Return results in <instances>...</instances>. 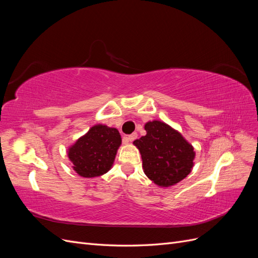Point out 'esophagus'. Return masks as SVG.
I'll return each mask as SVG.
<instances>
[{
    "label": "esophagus",
    "instance_id": "esophagus-1",
    "mask_svg": "<svg viewBox=\"0 0 258 258\" xmlns=\"http://www.w3.org/2000/svg\"><path fill=\"white\" fill-rule=\"evenodd\" d=\"M137 138H138V134H137V132H134V134H131L127 137V140L129 142H132V141H135Z\"/></svg>",
    "mask_w": 258,
    "mask_h": 258
}]
</instances>
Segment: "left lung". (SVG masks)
<instances>
[{"label":"left lung","mask_w":258,"mask_h":258,"mask_svg":"<svg viewBox=\"0 0 258 258\" xmlns=\"http://www.w3.org/2000/svg\"><path fill=\"white\" fill-rule=\"evenodd\" d=\"M144 128L146 136L134 144L141 153L146 176L161 187L182 181L192 169L194 147L179 132L162 121H148Z\"/></svg>","instance_id":"left-lung-1"}]
</instances>
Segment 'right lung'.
I'll return each instance as SVG.
<instances>
[{"label": "right lung", "mask_w": 258, "mask_h": 258, "mask_svg": "<svg viewBox=\"0 0 258 258\" xmlns=\"http://www.w3.org/2000/svg\"><path fill=\"white\" fill-rule=\"evenodd\" d=\"M120 144L121 138L116 128L96 124L69 147L68 156L77 174L96 177L111 169Z\"/></svg>", "instance_id": "1"}]
</instances>
